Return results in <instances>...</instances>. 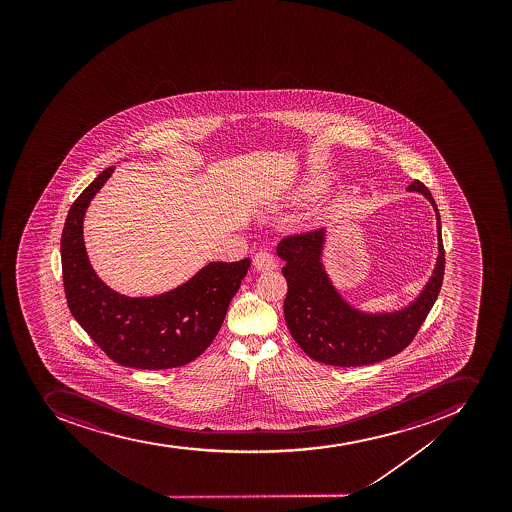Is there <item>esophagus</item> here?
I'll use <instances>...</instances> for the list:
<instances>
[{"label":"esophagus","mask_w":512,"mask_h":512,"mask_svg":"<svg viewBox=\"0 0 512 512\" xmlns=\"http://www.w3.org/2000/svg\"><path fill=\"white\" fill-rule=\"evenodd\" d=\"M254 267L257 272H272L276 268V260L267 250H260L254 255Z\"/></svg>","instance_id":"obj_1"}]
</instances>
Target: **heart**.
I'll return each mask as SVG.
<instances>
[{"label": "heart", "instance_id": "b5f03b06", "mask_svg": "<svg viewBox=\"0 0 512 512\" xmlns=\"http://www.w3.org/2000/svg\"><path fill=\"white\" fill-rule=\"evenodd\" d=\"M327 183L321 177L313 175V177L306 178L301 185L296 188L293 193V201H313L326 190Z\"/></svg>", "mask_w": 512, "mask_h": 512}]
</instances>
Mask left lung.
Segmentation results:
<instances>
[{
	"mask_svg": "<svg viewBox=\"0 0 512 512\" xmlns=\"http://www.w3.org/2000/svg\"><path fill=\"white\" fill-rule=\"evenodd\" d=\"M407 191L419 193L432 204L439 255L421 293L403 308L365 311L340 293L324 263L329 236L326 227L286 237L276 247V255L285 262L281 272L288 283L286 326L299 347L316 362L362 367L393 357L411 344L434 306L445 270L439 209L421 181H412Z\"/></svg>",
	"mask_w": 512,
	"mask_h": 512,
	"instance_id": "1",
	"label": "left lung"
}]
</instances>
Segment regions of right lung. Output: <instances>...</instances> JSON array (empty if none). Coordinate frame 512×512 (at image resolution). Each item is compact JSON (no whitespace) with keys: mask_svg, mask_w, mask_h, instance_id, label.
<instances>
[{"mask_svg":"<svg viewBox=\"0 0 512 512\" xmlns=\"http://www.w3.org/2000/svg\"><path fill=\"white\" fill-rule=\"evenodd\" d=\"M113 172L114 167L106 168L91 181L65 219L60 254L68 308L119 365L141 370L183 367L218 335L250 258L206 263L185 283L154 296L114 291L91 267L83 237L86 209Z\"/></svg>","mask_w":512,"mask_h":512,"instance_id":"obj_1","label":"right lung"}]
</instances>
